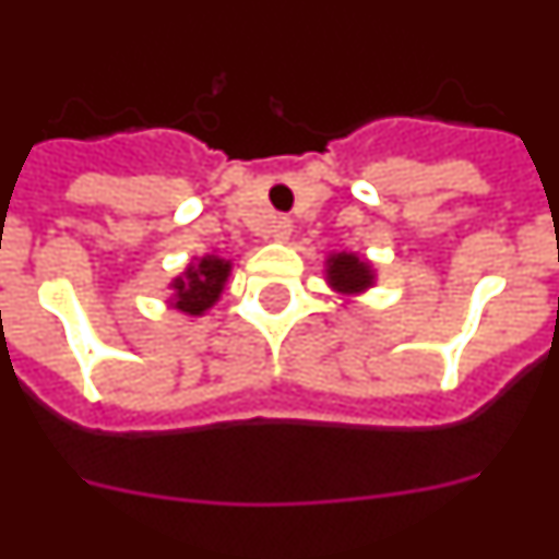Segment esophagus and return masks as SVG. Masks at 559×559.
I'll use <instances>...</instances> for the list:
<instances>
[{
  "label": "esophagus",
  "mask_w": 559,
  "mask_h": 559,
  "mask_svg": "<svg viewBox=\"0 0 559 559\" xmlns=\"http://www.w3.org/2000/svg\"><path fill=\"white\" fill-rule=\"evenodd\" d=\"M290 235H294V224L288 218H276L274 226H271V237H274L276 243H288Z\"/></svg>",
  "instance_id": "34e87169"
}]
</instances>
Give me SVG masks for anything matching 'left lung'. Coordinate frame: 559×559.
<instances>
[{
  "instance_id": "obj_1",
  "label": "left lung",
  "mask_w": 559,
  "mask_h": 559,
  "mask_svg": "<svg viewBox=\"0 0 559 559\" xmlns=\"http://www.w3.org/2000/svg\"><path fill=\"white\" fill-rule=\"evenodd\" d=\"M324 283L335 296L353 302L378 285V271L367 257L355 254V251H330L324 257Z\"/></svg>"
}]
</instances>
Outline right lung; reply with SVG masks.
I'll return each instance as SVG.
<instances>
[{
  "instance_id": "add662e5",
  "label": "right lung",
  "mask_w": 559,
  "mask_h": 559,
  "mask_svg": "<svg viewBox=\"0 0 559 559\" xmlns=\"http://www.w3.org/2000/svg\"><path fill=\"white\" fill-rule=\"evenodd\" d=\"M231 276V260L221 254L192 257L187 269L179 276L170 280V296H167V308L179 310V313L199 319L206 310L215 308L221 294L226 290V283Z\"/></svg>"
}]
</instances>
